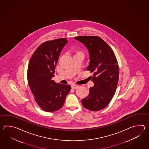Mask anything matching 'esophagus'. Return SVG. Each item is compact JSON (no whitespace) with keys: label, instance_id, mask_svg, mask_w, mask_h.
I'll list each match as a JSON object with an SVG mask.
<instances>
[{"label":"esophagus","instance_id":"1","mask_svg":"<svg viewBox=\"0 0 149 149\" xmlns=\"http://www.w3.org/2000/svg\"><path fill=\"white\" fill-rule=\"evenodd\" d=\"M78 87H79L78 86L75 85V84H73V85H72V86H71V87H72V89L77 88Z\"/></svg>","mask_w":149,"mask_h":149}]
</instances>
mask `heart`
Returning a JSON list of instances; mask_svg holds the SVG:
<instances>
[{"label": "heart", "mask_w": 149, "mask_h": 149, "mask_svg": "<svg viewBox=\"0 0 149 149\" xmlns=\"http://www.w3.org/2000/svg\"><path fill=\"white\" fill-rule=\"evenodd\" d=\"M74 55H78V54H81V52H80L79 51H74Z\"/></svg>", "instance_id": "heart-1"}]
</instances>
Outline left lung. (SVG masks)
I'll list each match as a JSON object with an SVG mask.
<instances>
[{"label":"left lung","mask_w":149,"mask_h":149,"mask_svg":"<svg viewBox=\"0 0 149 149\" xmlns=\"http://www.w3.org/2000/svg\"><path fill=\"white\" fill-rule=\"evenodd\" d=\"M74 39L88 49L90 62L87 70L93 73L91 77L94 85L81 100L82 105L90 111H99L108 105L116 91L119 76L117 58L111 48L100 37L84 36Z\"/></svg>","instance_id":"left-lung-1"}]
</instances>
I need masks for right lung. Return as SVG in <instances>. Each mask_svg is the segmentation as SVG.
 Returning a JSON list of instances; mask_svg holds the SVG:
<instances>
[{"instance_id":"obj_1","label":"right lung","mask_w":149,"mask_h":149,"mask_svg":"<svg viewBox=\"0 0 149 149\" xmlns=\"http://www.w3.org/2000/svg\"><path fill=\"white\" fill-rule=\"evenodd\" d=\"M68 42L59 38L41 44L32 54L29 63L28 81L35 100L46 112H54L63 106L71 86L52 80L61 52Z\"/></svg>"}]
</instances>
